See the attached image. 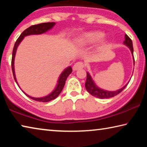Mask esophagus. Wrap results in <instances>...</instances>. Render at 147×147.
I'll list each match as a JSON object with an SVG mask.
<instances>
[{"mask_svg":"<svg viewBox=\"0 0 147 147\" xmlns=\"http://www.w3.org/2000/svg\"><path fill=\"white\" fill-rule=\"evenodd\" d=\"M84 67V63L82 61H78L76 62V63L73 65V70L76 71L79 70V69H81Z\"/></svg>","mask_w":147,"mask_h":147,"instance_id":"1","label":"esophagus"}]
</instances>
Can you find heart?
<instances>
[{"label": "heart", "mask_w": 147, "mask_h": 147, "mask_svg": "<svg viewBox=\"0 0 147 147\" xmlns=\"http://www.w3.org/2000/svg\"><path fill=\"white\" fill-rule=\"evenodd\" d=\"M104 36V34L101 32H89L84 34L83 36L80 37L77 39V43L80 45H86L89 43H94L96 41L99 40Z\"/></svg>", "instance_id": "obj_1"}]
</instances>
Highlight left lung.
<instances>
[{
  "mask_svg": "<svg viewBox=\"0 0 147 147\" xmlns=\"http://www.w3.org/2000/svg\"><path fill=\"white\" fill-rule=\"evenodd\" d=\"M125 40L123 42L124 45H127L129 48H130L131 53L132 54L133 58H134V63H135V59H134V48H133V44L132 41H131V39L129 38L127 35L125 34ZM128 84H126V86H124L123 88H121L118 91H108L103 90V89H101L98 88V87L95 86V84H94L93 81L92 80V78L91 76L89 75L88 73H87V78H86V82L85 84L86 89V90L88 91L89 93H90L92 96H95V97H97L99 98H109L111 97H113L116 95H117L122 92V91L127 86Z\"/></svg>",
  "mask_w": 147,
  "mask_h": 147,
  "instance_id": "8db88e82",
  "label": "left lung"
}]
</instances>
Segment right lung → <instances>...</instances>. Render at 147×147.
Segmentation results:
<instances>
[{
	"mask_svg": "<svg viewBox=\"0 0 147 147\" xmlns=\"http://www.w3.org/2000/svg\"><path fill=\"white\" fill-rule=\"evenodd\" d=\"M54 24H55L54 23H45L34 24V25L30 26L29 28H26L25 30L22 32V34L20 35V36L19 37L18 39H17L16 43L14 45L13 52H12L11 69H12V72H13V78L15 79V81L16 82L17 85H18V84H17L16 75H15V71H14V58H15V56H16L17 47H18L19 43H21V41L23 40L24 37H25L26 36H29V35H32V34H41L45 33V32H47V30H49V29L53 28V27L54 26ZM72 71H73L72 68L71 67H69L67 68L65 70L61 73L60 76H59L58 86H56V89H54L53 93L49 94L48 96H45V97H42V98H34V97H32V96H30L29 95H28V94H26L25 93H24V92L23 93L25 94L27 96H28L29 98H30L31 99H32V100H34L36 101L42 102H47L53 100L54 99H55L56 98L58 97V96L60 94L61 91H62V89H63V87L65 86V81L67 78V77L69 76V74L72 73Z\"/></svg>",
	"mask_w": 147,
	"mask_h": 147,
	"instance_id": "right-lung-1",
	"label": "right lung"
}]
</instances>
